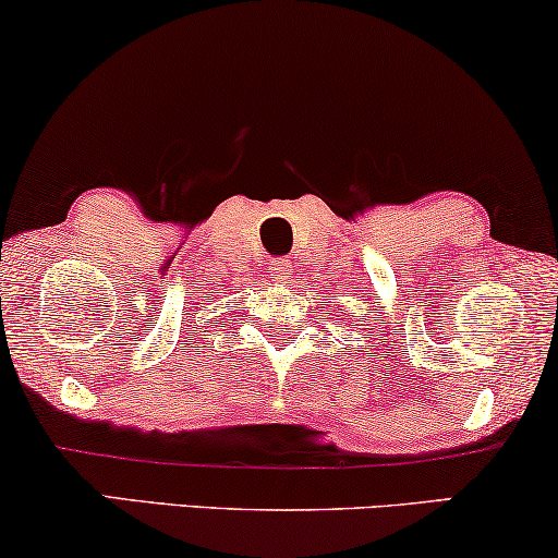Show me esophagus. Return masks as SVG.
Listing matches in <instances>:
<instances>
[{"label": "esophagus", "instance_id": "1", "mask_svg": "<svg viewBox=\"0 0 558 558\" xmlns=\"http://www.w3.org/2000/svg\"><path fill=\"white\" fill-rule=\"evenodd\" d=\"M289 271H292V264H289L287 258H271V262H269L271 281H287Z\"/></svg>", "mask_w": 558, "mask_h": 558}]
</instances>
